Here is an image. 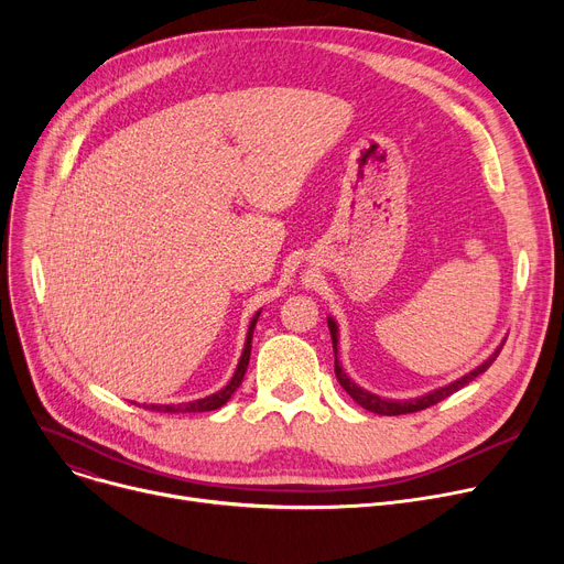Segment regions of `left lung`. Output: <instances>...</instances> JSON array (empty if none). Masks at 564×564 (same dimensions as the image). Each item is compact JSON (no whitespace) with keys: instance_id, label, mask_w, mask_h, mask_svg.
I'll use <instances>...</instances> for the list:
<instances>
[{"instance_id":"8db88e82","label":"left lung","mask_w":564,"mask_h":564,"mask_svg":"<svg viewBox=\"0 0 564 564\" xmlns=\"http://www.w3.org/2000/svg\"><path fill=\"white\" fill-rule=\"evenodd\" d=\"M327 324H329V332H332V343H334V354H336V377H338V381H340V387L347 391V395H349L354 402L361 404L364 409H368V411H372V413H379V416H400V413H413V411H421V409H427V406H432V404H436V402H441V400H446L448 395H453L455 391H459L462 387H466L468 381H473L478 375H482V372L496 361L502 343H506V340H502L478 368H473L470 372L457 377L455 381L446 383V387H438V389L427 391V393H423V395H419V398L391 400V398H381V395H377V393H370V391L361 389L359 383L354 381V379L343 370V366H340V361H338V322L329 315V317H327Z\"/></svg>"}]
</instances>
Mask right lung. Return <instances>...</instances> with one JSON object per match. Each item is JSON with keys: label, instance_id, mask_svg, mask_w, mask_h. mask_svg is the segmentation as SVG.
I'll list each match as a JSON object with an SVG mask.
<instances>
[{"label": "right lung", "instance_id": "add662e5", "mask_svg": "<svg viewBox=\"0 0 564 564\" xmlns=\"http://www.w3.org/2000/svg\"><path fill=\"white\" fill-rule=\"evenodd\" d=\"M260 317V311L251 317L249 322V329H247V340H245V349H242V357L240 361H237V368L230 377V381L226 383V387L213 395H205L200 400H192V402H181V404H139L143 409H153V411H164V413H200V411H215L219 406H224L230 395L240 389V383L245 379V372H247V366H249V357H251V338H253V329H256V322Z\"/></svg>", "mask_w": 564, "mask_h": 564}]
</instances>
